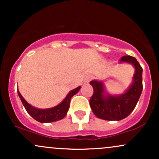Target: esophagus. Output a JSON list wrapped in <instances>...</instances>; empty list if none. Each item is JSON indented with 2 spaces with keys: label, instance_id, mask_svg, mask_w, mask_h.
Returning <instances> with one entry per match:
<instances>
[{
  "label": "esophagus",
  "instance_id": "esophagus-1",
  "mask_svg": "<svg viewBox=\"0 0 159 159\" xmlns=\"http://www.w3.org/2000/svg\"><path fill=\"white\" fill-rule=\"evenodd\" d=\"M92 79H93V76H91V75L87 76V77H86V78L84 79V83L85 84H88L89 82H90Z\"/></svg>",
  "mask_w": 159,
  "mask_h": 159
}]
</instances>
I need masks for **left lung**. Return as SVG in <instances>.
I'll use <instances>...</instances> for the list:
<instances>
[{"mask_svg": "<svg viewBox=\"0 0 159 159\" xmlns=\"http://www.w3.org/2000/svg\"><path fill=\"white\" fill-rule=\"evenodd\" d=\"M120 62H127L135 68L134 81L125 93L119 96H105L102 83L92 81L90 84L93 88V94L90 99V105L93 114L100 119L105 120H120L132 113L143 90L142 72L143 69L138 61L132 56H123Z\"/></svg>", "mask_w": 159, "mask_h": 159, "instance_id": "1", "label": "left lung"}]
</instances>
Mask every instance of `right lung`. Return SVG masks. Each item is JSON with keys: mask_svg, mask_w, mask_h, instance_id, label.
I'll list each match as a JSON object with an SVG mask.
<instances>
[{"mask_svg": "<svg viewBox=\"0 0 159 159\" xmlns=\"http://www.w3.org/2000/svg\"><path fill=\"white\" fill-rule=\"evenodd\" d=\"M81 89V87H78L75 90H72L69 92L66 97L62 102L58 105L57 106L52 107L49 109H37L36 107L31 106L25 101V99L22 97L21 93L18 90V94L19 98H21V101L22 102L24 107L26 109L27 112L30 116L36 120V121L40 123H52L55 122L57 120H61L66 115L67 111L69 108V104L70 100L74 95H75Z\"/></svg>", "mask_w": 159, "mask_h": 159, "instance_id": "add662e5", "label": "right lung"}]
</instances>
